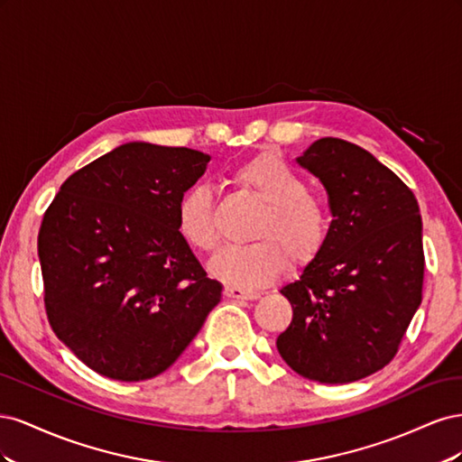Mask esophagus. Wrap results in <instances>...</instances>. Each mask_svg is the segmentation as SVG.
I'll list each match as a JSON object with an SVG mask.
<instances>
[{
  "mask_svg": "<svg viewBox=\"0 0 462 462\" xmlns=\"http://www.w3.org/2000/svg\"><path fill=\"white\" fill-rule=\"evenodd\" d=\"M226 297L229 299H236V300H256L260 295L258 292H253V291H245L241 287H233V285H227L226 287Z\"/></svg>",
  "mask_w": 462,
  "mask_h": 462,
  "instance_id": "1",
  "label": "esophagus"
}]
</instances>
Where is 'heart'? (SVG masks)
Listing matches in <instances>:
<instances>
[{
  "instance_id": "b5f03b06",
  "label": "heart",
  "mask_w": 462,
  "mask_h": 462,
  "mask_svg": "<svg viewBox=\"0 0 462 462\" xmlns=\"http://www.w3.org/2000/svg\"><path fill=\"white\" fill-rule=\"evenodd\" d=\"M239 187L253 190L268 204L256 226L253 245L229 246L214 258L209 270L221 282L241 289L272 283L287 268L289 258L306 262L324 246L329 231L328 206L309 194L306 180L272 153H262L233 171ZM177 231L202 253H212L219 243L214 197L206 185L187 189L175 208Z\"/></svg>"
}]
</instances>
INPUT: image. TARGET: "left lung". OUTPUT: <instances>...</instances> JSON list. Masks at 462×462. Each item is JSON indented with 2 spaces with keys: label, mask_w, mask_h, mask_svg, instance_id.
Here are the masks:
<instances>
[{
  "label": "left lung",
  "mask_w": 462,
  "mask_h": 462,
  "mask_svg": "<svg viewBox=\"0 0 462 462\" xmlns=\"http://www.w3.org/2000/svg\"><path fill=\"white\" fill-rule=\"evenodd\" d=\"M297 163L328 190V239L282 289L292 321L277 351L306 380L348 383L389 365L422 302V217L412 190L370 152L319 138Z\"/></svg>",
  "instance_id": "8db88e82"
}]
</instances>
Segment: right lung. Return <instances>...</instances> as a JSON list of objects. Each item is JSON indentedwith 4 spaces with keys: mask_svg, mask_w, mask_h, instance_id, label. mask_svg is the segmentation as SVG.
Instances as JSON below:
<instances>
[{
    "mask_svg": "<svg viewBox=\"0 0 462 462\" xmlns=\"http://www.w3.org/2000/svg\"><path fill=\"white\" fill-rule=\"evenodd\" d=\"M208 162L190 148L121 144L69 177L46 209V314L94 372L119 382L165 372L221 300L175 221Z\"/></svg>",
    "mask_w": 462,
    "mask_h": 462,
    "instance_id": "obj_1",
    "label": "right lung"
}]
</instances>
